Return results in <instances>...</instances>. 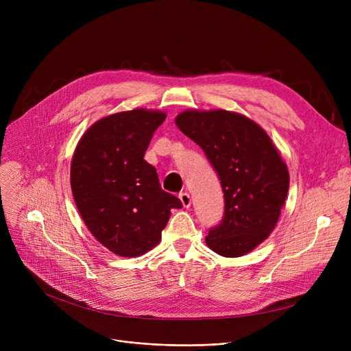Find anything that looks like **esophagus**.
<instances>
[{
  "mask_svg": "<svg viewBox=\"0 0 351 351\" xmlns=\"http://www.w3.org/2000/svg\"><path fill=\"white\" fill-rule=\"evenodd\" d=\"M179 199H180V202H182L183 208H189V206H191L192 200H191V196H189L188 192H180V193H179Z\"/></svg>",
  "mask_w": 351,
  "mask_h": 351,
  "instance_id": "esophagus-1",
  "label": "esophagus"
}]
</instances>
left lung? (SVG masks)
I'll return each mask as SVG.
<instances>
[{"instance_id":"8db88e82","label":"left lung","mask_w":351,"mask_h":351,"mask_svg":"<svg viewBox=\"0 0 351 351\" xmlns=\"http://www.w3.org/2000/svg\"><path fill=\"white\" fill-rule=\"evenodd\" d=\"M195 141L222 183L225 216L206 245L223 257H241L270 236L289 192V169L265 129L225 109H186L175 118Z\"/></svg>"}]
</instances>
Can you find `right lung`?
<instances>
[{
    "instance_id": "add662e5",
    "label": "right lung",
    "mask_w": 351,
    "mask_h": 351,
    "mask_svg": "<svg viewBox=\"0 0 351 351\" xmlns=\"http://www.w3.org/2000/svg\"><path fill=\"white\" fill-rule=\"evenodd\" d=\"M166 114L136 108L101 118L81 136L71 162V189L88 230L108 250L138 257L154 249L180 200L162 191L143 159Z\"/></svg>"
}]
</instances>
